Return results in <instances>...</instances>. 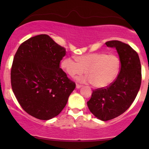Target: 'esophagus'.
Segmentation results:
<instances>
[{
  "mask_svg": "<svg viewBox=\"0 0 149 149\" xmlns=\"http://www.w3.org/2000/svg\"><path fill=\"white\" fill-rule=\"evenodd\" d=\"M82 87L81 85H79V84H76V88H80Z\"/></svg>",
  "mask_w": 149,
  "mask_h": 149,
  "instance_id": "1",
  "label": "esophagus"
}]
</instances>
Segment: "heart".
I'll return each instance as SVG.
<instances>
[{"label": "heart", "mask_w": 149, "mask_h": 149, "mask_svg": "<svg viewBox=\"0 0 149 149\" xmlns=\"http://www.w3.org/2000/svg\"><path fill=\"white\" fill-rule=\"evenodd\" d=\"M61 68L70 76H87L78 78L83 83H92L94 87L102 88L109 86L116 79L120 70V60L115 54L94 52L78 57H66L61 61Z\"/></svg>", "instance_id": "b5f03b06"}]
</instances>
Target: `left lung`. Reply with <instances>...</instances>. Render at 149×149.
Masks as SVG:
<instances>
[{"label":"left lung","instance_id":"obj_1","mask_svg":"<svg viewBox=\"0 0 149 149\" xmlns=\"http://www.w3.org/2000/svg\"><path fill=\"white\" fill-rule=\"evenodd\" d=\"M118 53L120 68L117 78L106 88L94 90L87 102L89 110L103 121L115 118L129 109L137 95L141 83V66L137 52L119 40L106 42Z\"/></svg>","mask_w":149,"mask_h":149}]
</instances>
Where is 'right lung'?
Instances as JSON below:
<instances>
[{
	"instance_id": "right-lung-1",
	"label": "right lung",
	"mask_w": 149,
	"mask_h": 149,
	"mask_svg": "<svg viewBox=\"0 0 149 149\" xmlns=\"http://www.w3.org/2000/svg\"><path fill=\"white\" fill-rule=\"evenodd\" d=\"M66 49L40 34L22 42L10 73L13 91L27 113L47 120L60 113L76 88L60 68Z\"/></svg>"
}]
</instances>
